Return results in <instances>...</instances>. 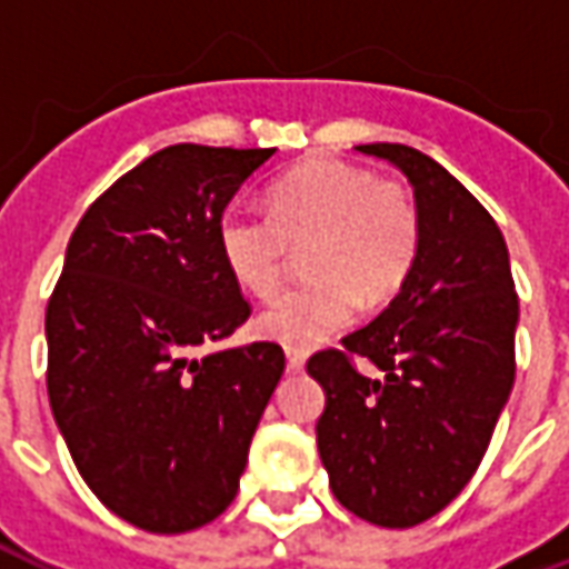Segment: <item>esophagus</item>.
I'll use <instances>...</instances> for the list:
<instances>
[{
	"instance_id": "1",
	"label": "esophagus",
	"mask_w": 569,
	"mask_h": 569,
	"mask_svg": "<svg viewBox=\"0 0 569 569\" xmlns=\"http://www.w3.org/2000/svg\"><path fill=\"white\" fill-rule=\"evenodd\" d=\"M286 362H289V369L292 371H301L305 369V362H308V353L298 350V347H289V350H286Z\"/></svg>"
}]
</instances>
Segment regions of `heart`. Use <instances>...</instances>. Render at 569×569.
Wrapping results in <instances>:
<instances>
[{"label": "heart", "mask_w": 569, "mask_h": 569, "mask_svg": "<svg viewBox=\"0 0 569 569\" xmlns=\"http://www.w3.org/2000/svg\"><path fill=\"white\" fill-rule=\"evenodd\" d=\"M313 280L286 289L256 317L261 338L313 347L357 320L359 301L383 305L402 289L420 247L408 188L345 161H308L271 186V212L231 207L219 222L228 271L252 296H271L292 243H308Z\"/></svg>", "instance_id": "b5f03b06"}]
</instances>
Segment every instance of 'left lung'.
<instances>
[{
  "label": "left lung",
  "mask_w": 569,
  "mask_h": 569,
  "mask_svg": "<svg viewBox=\"0 0 569 569\" xmlns=\"http://www.w3.org/2000/svg\"><path fill=\"white\" fill-rule=\"evenodd\" d=\"M415 191L420 247L399 296L310 357L326 393L317 448L335 500L362 521L415 527L476 476L515 383L509 249L490 212L441 163L399 142L357 146ZM350 356L376 369L362 376Z\"/></svg>",
  "instance_id": "8db88e82"
}]
</instances>
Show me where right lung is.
<instances>
[{
	"instance_id": "obj_1",
	"label": "right lung",
	"mask_w": 569,
	"mask_h": 569,
	"mask_svg": "<svg viewBox=\"0 0 569 569\" xmlns=\"http://www.w3.org/2000/svg\"><path fill=\"white\" fill-rule=\"evenodd\" d=\"M273 149L170 146L121 176L72 231L48 301V399L84 485L149 533H186L231 506L286 357L207 353L249 305L219 222Z\"/></svg>"
}]
</instances>
